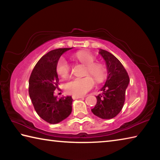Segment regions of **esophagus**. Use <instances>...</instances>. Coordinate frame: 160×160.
I'll return each mask as SVG.
<instances>
[{"instance_id": "1", "label": "esophagus", "mask_w": 160, "mask_h": 160, "mask_svg": "<svg viewBox=\"0 0 160 160\" xmlns=\"http://www.w3.org/2000/svg\"><path fill=\"white\" fill-rule=\"evenodd\" d=\"M72 99H80V98H83V97H85L79 96V95H72Z\"/></svg>"}]
</instances>
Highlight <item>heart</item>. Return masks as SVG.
I'll return each instance as SVG.
<instances>
[{
    "label": "heart",
    "mask_w": 160,
    "mask_h": 160,
    "mask_svg": "<svg viewBox=\"0 0 160 160\" xmlns=\"http://www.w3.org/2000/svg\"><path fill=\"white\" fill-rule=\"evenodd\" d=\"M74 57L87 66L86 75H90L96 82H102L106 77V70L102 64L94 63L95 57L88 51H79L75 53ZM56 71L62 78H66L69 75L70 67L68 63L63 58L60 59L56 65ZM94 82L90 76L85 78H75L65 83L64 88L66 92L73 95H83L92 88Z\"/></svg>",
    "instance_id": "1"
}]
</instances>
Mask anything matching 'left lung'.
Instances as JSON below:
<instances>
[{
  "mask_svg": "<svg viewBox=\"0 0 160 160\" xmlns=\"http://www.w3.org/2000/svg\"><path fill=\"white\" fill-rule=\"evenodd\" d=\"M99 54L106 61L108 76L101 89L102 94L97 96V104L92 112L102 119H110L117 116L122 109L129 76L125 68L117 58L109 51L100 49Z\"/></svg>",
  "mask_w": 160,
  "mask_h": 160,
  "instance_id": "left-lung-1",
  "label": "left lung"
}]
</instances>
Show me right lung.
I'll return each mask as SVG.
<instances>
[{"label":"right lung","instance_id":"obj_1","mask_svg":"<svg viewBox=\"0 0 160 160\" xmlns=\"http://www.w3.org/2000/svg\"><path fill=\"white\" fill-rule=\"evenodd\" d=\"M72 48H57L39 59L29 80V94L37 114L47 122L55 124L66 118L72 112L71 97L58 99L53 95L58 89L56 65L59 58Z\"/></svg>","mask_w":160,"mask_h":160}]
</instances>
